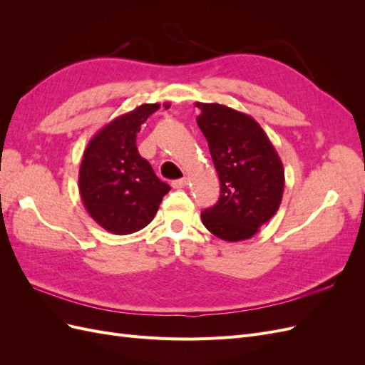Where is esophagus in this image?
<instances>
[{
	"label": "esophagus",
	"instance_id": "1",
	"mask_svg": "<svg viewBox=\"0 0 365 365\" xmlns=\"http://www.w3.org/2000/svg\"><path fill=\"white\" fill-rule=\"evenodd\" d=\"M187 182H189V180H187V178L175 180V181H172V187H173V189H184V187L187 185Z\"/></svg>",
	"mask_w": 365,
	"mask_h": 365
}]
</instances>
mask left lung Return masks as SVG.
<instances>
[{"label":"left lung","instance_id":"8db88e82","mask_svg":"<svg viewBox=\"0 0 365 365\" xmlns=\"http://www.w3.org/2000/svg\"><path fill=\"white\" fill-rule=\"evenodd\" d=\"M195 105L201 109L196 123L220 181L219 201L201 213L202 224L222 240L251 239L280 207L282 160L251 115L219 103Z\"/></svg>","mask_w":365,"mask_h":365}]
</instances>
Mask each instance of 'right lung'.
Segmentation results:
<instances>
[{
	"mask_svg": "<svg viewBox=\"0 0 365 365\" xmlns=\"http://www.w3.org/2000/svg\"><path fill=\"white\" fill-rule=\"evenodd\" d=\"M163 106L168 109L170 103ZM158 109L160 103H145L114 118L83 152L79 169L82 202L88 215L109 233L123 236L145 228L170 190L135 145L141 125Z\"/></svg>",
	"mask_w": 365,
	"mask_h": 365,
	"instance_id": "add662e5",
	"label": "right lung"
}]
</instances>
